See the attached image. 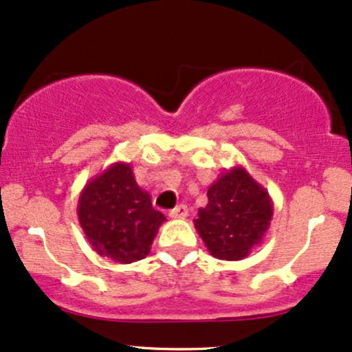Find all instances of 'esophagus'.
<instances>
[{
    "mask_svg": "<svg viewBox=\"0 0 352 352\" xmlns=\"http://www.w3.org/2000/svg\"><path fill=\"white\" fill-rule=\"evenodd\" d=\"M170 217L175 218V219H184V218H187V217H188L187 206H185V205L175 206V208L170 210Z\"/></svg>",
    "mask_w": 352,
    "mask_h": 352,
    "instance_id": "obj_1",
    "label": "esophagus"
}]
</instances>
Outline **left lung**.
Segmentation results:
<instances>
[{
	"mask_svg": "<svg viewBox=\"0 0 352 352\" xmlns=\"http://www.w3.org/2000/svg\"><path fill=\"white\" fill-rule=\"evenodd\" d=\"M272 214L267 190L236 165L210 185L208 203L198 208L193 223L211 256L241 261L264 241Z\"/></svg>",
	"mask_w": 352,
	"mask_h": 352,
	"instance_id": "1",
	"label": "left lung"
}]
</instances>
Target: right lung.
<instances>
[{
	"label": "right lung",
	"instance_id": "obj_1",
	"mask_svg": "<svg viewBox=\"0 0 352 352\" xmlns=\"http://www.w3.org/2000/svg\"><path fill=\"white\" fill-rule=\"evenodd\" d=\"M77 214L93 249L118 264L144 259L165 221L128 162L111 164L85 185Z\"/></svg>",
	"mask_w": 352,
	"mask_h": 352
}]
</instances>
